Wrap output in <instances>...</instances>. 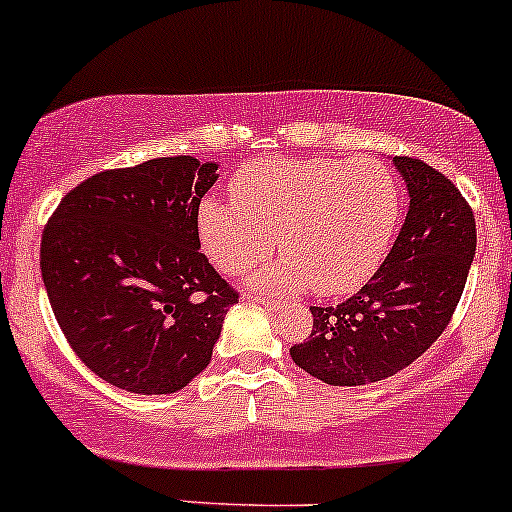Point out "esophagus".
Listing matches in <instances>:
<instances>
[{
    "label": "esophagus",
    "instance_id": "obj_1",
    "mask_svg": "<svg viewBox=\"0 0 512 512\" xmlns=\"http://www.w3.org/2000/svg\"><path fill=\"white\" fill-rule=\"evenodd\" d=\"M252 301L255 303H262V306L267 308V311H279V308H282V303L279 301H272V299H267V296H252Z\"/></svg>",
    "mask_w": 512,
    "mask_h": 512
}]
</instances>
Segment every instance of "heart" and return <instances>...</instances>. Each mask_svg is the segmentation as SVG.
Returning <instances> with one entry per match:
<instances>
[{
	"label": "heart",
	"instance_id": "1",
	"mask_svg": "<svg viewBox=\"0 0 512 512\" xmlns=\"http://www.w3.org/2000/svg\"><path fill=\"white\" fill-rule=\"evenodd\" d=\"M401 209L396 174L372 157H265L240 167L233 201H201L196 228L221 272H245L279 243L284 255L262 267L252 284L342 296L379 269Z\"/></svg>",
	"mask_w": 512,
	"mask_h": 512
}]
</instances>
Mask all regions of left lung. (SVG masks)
I'll return each instance as SVG.
<instances>
[{
	"label": "left lung",
	"mask_w": 512,
	"mask_h": 512,
	"mask_svg": "<svg viewBox=\"0 0 512 512\" xmlns=\"http://www.w3.org/2000/svg\"><path fill=\"white\" fill-rule=\"evenodd\" d=\"M406 182V221L376 274L338 306H311L313 330L291 359L330 386L389 379L445 333L476 252L471 206L442 172L393 157Z\"/></svg>",
	"instance_id": "1"
}]
</instances>
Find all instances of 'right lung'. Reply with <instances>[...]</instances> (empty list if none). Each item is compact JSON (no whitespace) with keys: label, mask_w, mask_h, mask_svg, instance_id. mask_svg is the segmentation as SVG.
Instances as JSON below:
<instances>
[{"label":"right lung","mask_w":512,"mask_h":512,"mask_svg":"<svg viewBox=\"0 0 512 512\" xmlns=\"http://www.w3.org/2000/svg\"><path fill=\"white\" fill-rule=\"evenodd\" d=\"M216 162L155 157L77 184L50 216L41 274L75 355L131 393H174L209 367L238 294L199 250Z\"/></svg>","instance_id":"obj_1"}]
</instances>
